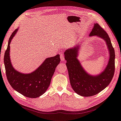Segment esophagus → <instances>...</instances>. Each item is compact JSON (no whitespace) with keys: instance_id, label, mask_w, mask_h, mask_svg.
<instances>
[{"instance_id":"1","label":"esophagus","mask_w":121,"mask_h":121,"mask_svg":"<svg viewBox=\"0 0 121 121\" xmlns=\"http://www.w3.org/2000/svg\"><path fill=\"white\" fill-rule=\"evenodd\" d=\"M63 53H61L60 54V58H61V60L63 62H64L65 61V58H64V56L63 55Z\"/></svg>"}]
</instances>
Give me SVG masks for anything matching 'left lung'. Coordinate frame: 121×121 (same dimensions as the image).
<instances>
[{
	"label": "left lung",
	"mask_w": 121,
	"mask_h": 121,
	"mask_svg": "<svg viewBox=\"0 0 121 121\" xmlns=\"http://www.w3.org/2000/svg\"><path fill=\"white\" fill-rule=\"evenodd\" d=\"M89 36H96L103 39L107 46L109 58L106 67L101 73L91 75L84 69L78 59L80 44L77 43L64 52L71 86L76 93L85 97L96 95L105 88L111 82L115 72V51L107 33L99 24L95 23Z\"/></svg>",
	"instance_id": "obj_1"
}]
</instances>
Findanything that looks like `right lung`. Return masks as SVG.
<instances>
[{
  "instance_id": "1",
  "label": "right lung",
  "mask_w": 121,
  "mask_h": 121,
  "mask_svg": "<svg viewBox=\"0 0 121 121\" xmlns=\"http://www.w3.org/2000/svg\"><path fill=\"white\" fill-rule=\"evenodd\" d=\"M15 30L9 39L8 46L5 52L4 63L8 81L12 88L24 96L35 98L45 93L51 82L55 69L60 62V55L47 58L35 70L24 73L13 67L10 57V44L16 34Z\"/></svg>"
}]
</instances>
